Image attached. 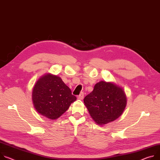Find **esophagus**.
<instances>
[{
    "instance_id": "34e87169",
    "label": "esophagus",
    "mask_w": 160,
    "mask_h": 160,
    "mask_svg": "<svg viewBox=\"0 0 160 160\" xmlns=\"http://www.w3.org/2000/svg\"><path fill=\"white\" fill-rule=\"evenodd\" d=\"M83 97H84V94H83V92H81L78 96V97H77V98L78 99H80V100H82V99H83Z\"/></svg>"
}]
</instances>
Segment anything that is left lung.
<instances>
[{
    "mask_svg": "<svg viewBox=\"0 0 160 160\" xmlns=\"http://www.w3.org/2000/svg\"><path fill=\"white\" fill-rule=\"evenodd\" d=\"M93 120L100 125L117 119L126 106V96L121 87L112 82L101 81L83 99Z\"/></svg>",
    "mask_w": 160,
    "mask_h": 160,
    "instance_id": "8db88e82",
    "label": "left lung"
}]
</instances>
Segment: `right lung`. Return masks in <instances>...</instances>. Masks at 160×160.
<instances>
[{
    "mask_svg": "<svg viewBox=\"0 0 160 160\" xmlns=\"http://www.w3.org/2000/svg\"><path fill=\"white\" fill-rule=\"evenodd\" d=\"M32 97L36 111L52 120L61 117L77 99L59 77L50 73L36 82Z\"/></svg>",
    "mask_w": 160,
    "mask_h": 160,
    "instance_id": "obj_1",
    "label": "right lung"
}]
</instances>
